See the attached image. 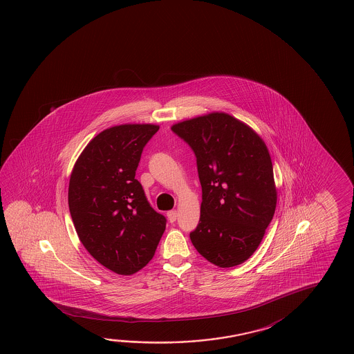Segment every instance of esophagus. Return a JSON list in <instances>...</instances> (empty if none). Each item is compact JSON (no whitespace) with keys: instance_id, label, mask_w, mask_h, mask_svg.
Listing matches in <instances>:
<instances>
[{"instance_id":"obj_1","label":"esophagus","mask_w":354,"mask_h":354,"mask_svg":"<svg viewBox=\"0 0 354 354\" xmlns=\"http://www.w3.org/2000/svg\"><path fill=\"white\" fill-rule=\"evenodd\" d=\"M167 216H168L169 221L173 223V222H175L176 218H178V211H175V209L174 211H169Z\"/></svg>"}]
</instances>
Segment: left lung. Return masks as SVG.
<instances>
[{
	"mask_svg": "<svg viewBox=\"0 0 354 354\" xmlns=\"http://www.w3.org/2000/svg\"><path fill=\"white\" fill-rule=\"evenodd\" d=\"M171 131L196 156L203 203L194 247L209 263L236 267L259 247L277 207L267 145L259 134L225 112L175 123Z\"/></svg>",
	"mask_w": 354,
	"mask_h": 354,
	"instance_id": "obj_1",
	"label": "left lung"
}]
</instances>
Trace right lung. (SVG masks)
<instances>
[{
	"label": "right lung",
	"mask_w": 354,
	"mask_h": 354,
	"mask_svg": "<svg viewBox=\"0 0 354 354\" xmlns=\"http://www.w3.org/2000/svg\"><path fill=\"white\" fill-rule=\"evenodd\" d=\"M159 126L120 124L88 142L70 175V214L87 252L121 275L145 268L167 220L151 209L136 179L145 145Z\"/></svg>",
	"instance_id": "add662e5"
}]
</instances>
